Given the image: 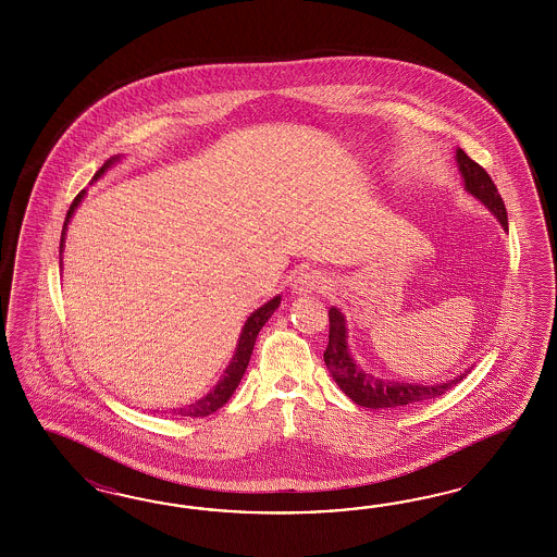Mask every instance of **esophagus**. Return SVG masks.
<instances>
[{"label": "esophagus", "instance_id": "esophagus-1", "mask_svg": "<svg viewBox=\"0 0 557 557\" xmlns=\"http://www.w3.org/2000/svg\"><path fill=\"white\" fill-rule=\"evenodd\" d=\"M333 286V280L319 270H306L294 280V292L296 294H314V292H326Z\"/></svg>", "mask_w": 557, "mask_h": 557}]
</instances>
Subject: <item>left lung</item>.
I'll return each instance as SVG.
<instances>
[{
    "label": "left lung",
    "instance_id": "obj_1",
    "mask_svg": "<svg viewBox=\"0 0 557 557\" xmlns=\"http://www.w3.org/2000/svg\"><path fill=\"white\" fill-rule=\"evenodd\" d=\"M456 161L461 180H463V189L475 200L484 203L500 222V226L508 231L505 202L494 186V182L490 180L488 173L461 149L456 151ZM329 321H331V329H329V345L324 351V363L331 371V375L335 377L338 388L343 389L355 405L380 410V408H398V406L426 403L431 398H437L441 394H445L447 389L454 388L457 382H461L468 375V370H466L456 375L454 380L433 384V386L394 382V380L371 375L363 368L357 366L351 349H349V341H347L349 337L347 321H345L343 312L335 306L329 310Z\"/></svg>",
    "mask_w": 557,
    "mask_h": 557
}]
</instances>
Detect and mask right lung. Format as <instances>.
Here are the masks:
<instances>
[{
    "label": "right lung",
    "mask_w": 557,
    "mask_h": 557,
    "mask_svg": "<svg viewBox=\"0 0 557 557\" xmlns=\"http://www.w3.org/2000/svg\"><path fill=\"white\" fill-rule=\"evenodd\" d=\"M119 161L120 154L110 157V159L98 169V173L94 175V182H98L101 175H103L108 169L112 168V165H116ZM84 198L85 189H82V191L77 194V198L71 203V208H69L67 219H65L63 233H61V245H59V249H61V251H59V253H61V265H63V247H65V235H67L69 222L73 219L77 206L82 203ZM280 302H282V296H275V298H271L270 302L259 306L255 312H251V317L247 319L245 326L240 329V337H238V343H236L235 355H233L228 368L222 373L219 384L210 389L206 396H202L200 400H196V403H191V405L182 406V408H173V410H171L173 414L198 419V417H208V414L216 412L220 406H224L228 403V398L235 394L236 386L240 384L243 373H245L247 366H249V359H251V354H253L255 338L259 335V331L263 329V324L270 321L271 314L277 310Z\"/></svg>",
    "instance_id": "obj_1"
}]
</instances>
